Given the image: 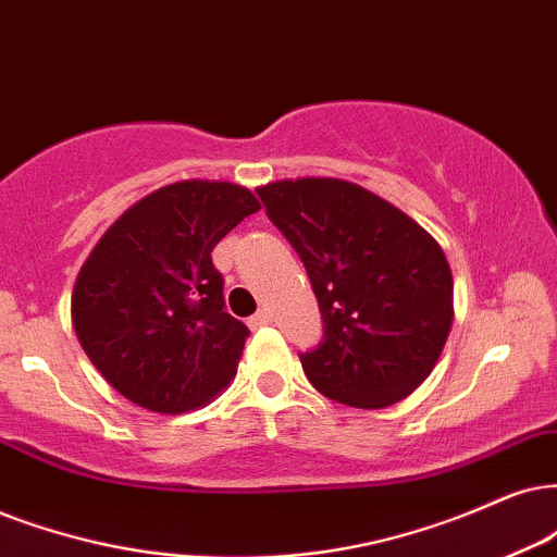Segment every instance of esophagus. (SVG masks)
Returning <instances> with one entry per match:
<instances>
[{
    "label": "esophagus",
    "mask_w": 557,
    "mask_h": 557,
    "mask_svg": "<svg viewBox=\"0 0 557 557\" xmlns=\"http://www.w3.org/2000/svg\"><path fill=\"white\" fill-rule=\"evenodd\" d=\"M272 319H274V315H272L270 308H262V311H257L255 315H251V319H249V326H251V329L267 326V323H272Z\"/></svg>",
    "instance_id": "34e87169"
}]
</instances>
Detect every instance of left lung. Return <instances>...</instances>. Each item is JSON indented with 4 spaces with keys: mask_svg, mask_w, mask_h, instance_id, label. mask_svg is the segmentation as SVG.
Returning <instances> with one entry per match:
<instances>
[{
    "mask_svg": "<svg viewBox=\"0 0 557 557\" xmlns=\"http://www.w3.org/2000/svg\"><path fill=\"white\" fill-rule=\"evenodd\" d=\"M259 197L319 298L323 342L300 357L313 388L355 408L411 396L455 319L453 270L436 238L347 180H277Z\"/></svg>",
    "mask_w": 557,
    "mask_h": 557,
    "instance_id": "obj_1",
    "label": "left lung"
}]
</instances>
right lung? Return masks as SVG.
<instances>
[{
	"label": "right lung",
	"mask_w": 557,
	"mask_h": 557,
	"mask_svg": "<svg viewBox=\"0 0 557 557\" xmlns=\"http://www.w3.org/2000/svg\"><path fill=\"white\" fill-rule=\"evenodd\" d=\"M259 208L244 185L182 180L133 202L95 244L76 274L72 321L121 396L185 413L236 377L249 329L223 311L210 251Z\"/></svg>",
	"instance_id": "add662e5"
}]
</instances>
